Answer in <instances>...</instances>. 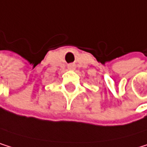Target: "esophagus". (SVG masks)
Returning <instances> with one entry per match:
<instances>
[{
  "label": "esophagus",
  "mask_w": 147,
  "mask_h": 147,
  "mask_svg": "<svg viewBox=\"0 0 147 147\" xmlns=\"http://www.w3.org/2000/svg\"><path fill=\"white\" fill-rule=\"evenodd\" d=\"M75 68V65L74 64H69V69H74Z\"/></svg>",
  "instance_id": "1"
}]
</instances>
